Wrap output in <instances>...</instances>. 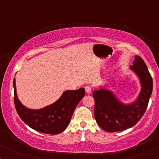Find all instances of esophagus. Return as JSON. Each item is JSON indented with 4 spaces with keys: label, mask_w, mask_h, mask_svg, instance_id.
<instances>
[{
    "label": "esophagus",
    "mask_w": 159,
    "mask_h": 159,
    "mask_svg": "<svg viewBox=\"0 0 159 159\" xmlns=\"http://www.w3.org/2000/svg\"><path fill=\"white\" fill-rule=\"evenodd\" d=\"M84 90H85V92L87 94H90L91 93V90H92V89L90 86H85L84 87Z\"/></svg>",
    "instance_id": "1"
}]
</instances>
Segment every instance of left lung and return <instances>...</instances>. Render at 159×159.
I'll use <instances>...</instances> for the list:
<instances>
[{
  "instance_id": "8db88e82",
  "label": "left lung",
  "mask_w": 159,
  "mask_h": 159,
  "mask_svg": "<svg viewBox=\"0 0 159 159\" xmlns=\"http://www.w3.org/2000/svg\"><path fill=\"white\" fill-rule=\"evenodd\" d=\"M129 69L139 79L140 91L134 101L125 103L106 85L93 91L94 116L98 125L108 132L123 131L133 127L146 110L153 90V80L144 61L135 56Z\"/></svg>"
}]
</instances>
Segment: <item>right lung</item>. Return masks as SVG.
I'll return each mask as SVG.
<instances>
[{"instance_id":"1","label":"right lung","mask_w":159,"mask_h":159,"mask_svg":"<svg viewBox=\"0 0 159 159\" xmlns=\"http://www.w3.org/2000/svg\"><path fill=\"white\" fill-rule=\"evenodd\" d=\"M14 103L19 116L26 125L36 131L56 134L62 132L70 122L75 109L84 96V88L65 90L53 103L40 109H31L21 103L17 96L16 79L13 82Z\"/></svg>"}]
</instances>
